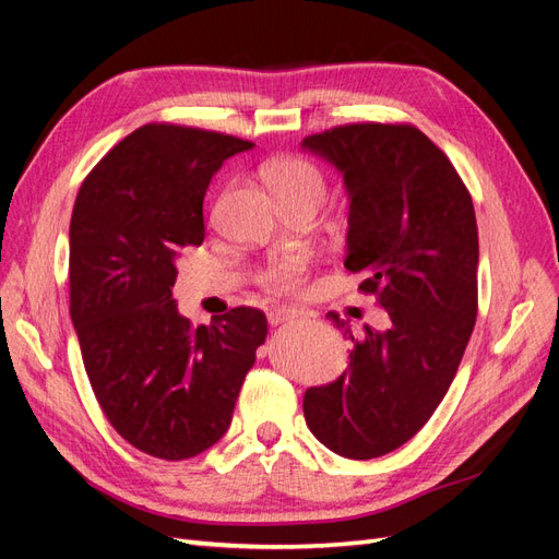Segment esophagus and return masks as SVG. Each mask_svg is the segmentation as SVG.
<instances>
[{"mask_svg": "<svg viewBox=\"0 0 559 559\" xmlns=\"http://www.w3.org/2000/svg\"><path fill=\"white\" fill-rule=\"evenodd\" d=\"M294 317H298L296 310H289V308H273V310L267 312V324H270V326H277V324H284V321H289V319H294Z\"/></svg>", "mask_w": 559, "mask_h": 559, "instance_id": "esophagus-1", "label": "esophagus"}]
</instances>
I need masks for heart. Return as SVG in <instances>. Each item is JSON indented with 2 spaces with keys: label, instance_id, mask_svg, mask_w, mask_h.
Listing matches in <instances>:
<instances>
[{
  "label": "heart",
  "instance_id": "b5f03b06",
  "mask_svg": "<svg viewBox=\"0 0 559 559\" xmlns=\"http://www.w3.org/2000/svg\"><path fill=\"white\" fill-rule=\"evenodd\" d=\"M263 177L270 189L282 200L289 198H314L319 205L326 195V181L317 167L300 156H280L265 163ZM306 263L300 259H286L267 273V286L273 292H294L302 282Z\"/></svg>",
  "mask_w": 559,
  "mask_h": 559
}]
</instances>
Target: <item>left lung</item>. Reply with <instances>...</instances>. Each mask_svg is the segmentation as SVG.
<instances>
[{"label":"left lung","instance_id":"8db88e82","mask_svg":"<svg viewBox=\"0 0 559 559\" xmlns=\"http://www.w3.org/2000/svg\"><path fill=\"white\" fill-rule=\"evenodd\" d=\"M302 148L343 173L345 267L392 319L386 331L364 326L361 341L349 335V368L310 386L302 413L335 454L373 460L427 425L460 368L478 314L476 212L450 158L411 123L337 126Z\"/></svg>","mask_w":559,"mask_h":559}]
</instances>
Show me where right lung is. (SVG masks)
Wrapping results in <instances>:
<instances>
[{
	"label": "right lung",
	"instance_id": "1",
	"mask_svg": "<svg viewBox=\"0 0 559 559\" xmlns=\"http://www.w3.org/2000/svg\"><path fill=\"white\" fill-rule=\"evenodd\" d=\"M251 146L148 123L93 167L74 202L70 314L83 366L109 425L158 460H189L228 431L265 343L261 310L235 308L195 329L173 296L179 253L205 240L212 175Z\"/></svg>",
	"mask_w": 559,
	"mask_h": 559
}]
</instances>
